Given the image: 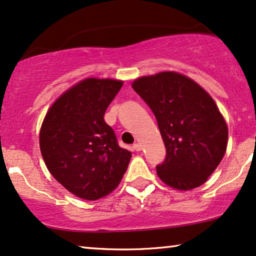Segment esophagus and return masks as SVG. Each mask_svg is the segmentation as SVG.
Listing matches in <instances>:
<instances>
[{
  "label": "esophagus",
  "instance_id": "1",
  "mask_svg": "<svg viewBox=\"0 0 256 256\" xmlns=\"http://www.w3.org/2000/svg\"><path fill=\"white\" fill-rule=\"evenodd\" d=\"M133 150H136V152H139V150H142V144H139V142L134 144V145H133Z\"/></svg>",
  "mask_w": 256,
  "mask_h": 256
}]
</instances>
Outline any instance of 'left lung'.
Segmentation results:
<instances>
[{"mask_svg":"<svg viewBox=\"0 0 256 256\" xmlns=\"http://www.w3.org/2000/svg\"><path fill=\"white\" fill-rule=\"evenodd\" d=\"M156 118L166 146L158 176L178 190L197 188L220 164L228 146L225 120L212 97L175 72L144 76L132 84Z\"/></svg>","mask_w":256,"mask_h":256,"instance_id":"obj_1","label":"left lung"}]
</instances>
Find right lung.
<instances>
[{
  "label": "right lung",
  "mask_w": 256,
  "mask_h": 256,
  "mask_svg": "<svg viewBox=\"0 0 256 256\" xmlns=\"http://www.w3.org/2000/svg\"><path fill=\"white\" fill-rule=\"evenodd\" d=\"M123 81L86 78L62 94L42 122L39 145L46 167L80 198L96 200L120 184L132 154L118 145L104 114Z\"/></svg>",
  "instance_id": "right-lung-1"
}]
</instances>
